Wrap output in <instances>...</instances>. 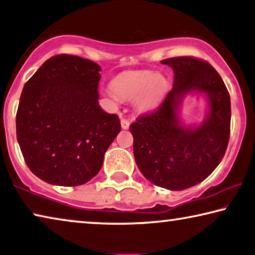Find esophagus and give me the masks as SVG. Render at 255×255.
Returning <instances> with one entry per match:
<instances>
[{
    "label": "esophagus",
    "instance_id": "1",
    "mask_svg": "<svg viewBox=\"0 0 255 255\" xmlns=\"http://www.w3.org/2000/svg\"><path fill=\"white\" fill-rule=\"evenodd\" d=\"M121 127H122L123 130H128L130 128V121L127 119H122L121 120Z\"/></svg>",
    "mask_w": 255,
    "mask_h": 255
}]
</instances>
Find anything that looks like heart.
<instances>
[{
    "mask_svg": "<svg viewBox=\"0 0 255 255\" xmlns=\"http://www.w3.org/2000/svg\"><path fill=\"white\" fill-rule=\"evenodd\" d=\"M167 85L166 77L162 74L132 70L121 74L113 81V91L108 92V96L114 101H117V97L124 100L136 99V106L142 111H148L162 101Z\"/></svg>",
    "mask_w": 255,
    "mask_h": 255,
    "instance_id": "heart-1",
    "label": "heart"
}]
</instances>
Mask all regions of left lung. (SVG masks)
<instances>
[{
    "label": "left lung",
    "instance_id": "1",
    "mask_svg": "<svg viewBox=\"0 0 255 255\" xmlns=\"http://www.w3.org/2000/svg\"><path fill=\"white\" fill-rule=\"evenodd\" d=\"M174 73L173 88L163 104L130 125L133 154L141 173L155 186L183 190L212 173L228 146L230 96L209 62L194 57H175L160 61ZM203 93L209 112L198 127H185L178 108L187 94Z\"/></svg>",
    "mask_w": 255,
    "mask_h": 255
}]
</instances>
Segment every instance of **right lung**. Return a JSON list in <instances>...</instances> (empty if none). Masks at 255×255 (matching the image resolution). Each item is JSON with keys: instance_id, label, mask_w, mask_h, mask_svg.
<instances>
[{"instance_id": "right-lung-1", "label": "right lung", "mask_w": 255, "mask_h": 255, "mask_svg": "<svg viewBox=\"0 0 255 255\" xmlns=\"http://www.w3.org/2000/svg\"><path fill=\"white\" fill-rule=\"evenodd\" d=\"M100 66L58 54L26 82L19 101L17 140L29 170L57 186H81L98 174L121 131L116 114L99 106Z\"/></svg>"}]
</instances>
